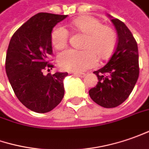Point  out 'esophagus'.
I'll return each instance as SVG.
<instances>
[{
  "mask_svg": "<svg viewBox=\"0 0 149 149\" xmlns=\"http://www.w3.org/2000/svg\"><path fill=\"white\" fill-rule=\"evenodd\" d=\"M74 75L76 77H85V73H77V72H76V73H74Z\"/></svg>",
  "mask_w": 149,
  "mask_h": 149,
  "instance_id": "1",
  "label": "esophagus"
}]
</instances>
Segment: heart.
Returning a JSON list of instances; mask_svg holds the SVG:
<instances>
[{"label":"heart","instance_id":"b5f03b06","mask_svg":"<svg viewBox=\"0 0 149 149\" xmlns=\"http://www.w3.org/2000/svg\"><path fill=\"white\" fill-rule=\"evenodd\" d=\"M72 28L86 34L82 50L67 49L58 55L59 67L71 72H82L94 67L98 58L109 57L115 49L117 40L113 29L102 25L100 20L91 16H81L72 22ZM69 37L68 29L57 25L51 33V42L54 49H62L66 47Z\"/></svg>","mask_w":149,"mask_h":149}]
</instances>
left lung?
I'll return each instance as SVG.
<instances>
[{
  "instance_id": "left-lung-1",
  "label": "left lung",
  "mask_w": 149,
  "mask_h": 149,
  "mask_svg": "<svg viewBox=\"0 0 149 149\" xmlns=\"http://www.w3.org/2000/svg\"><path fill=\"white\" fill-rule=\"evenodd\" d=\"M109 17L117 31V45L107 64L93 72L98 82L89 95L100 106L114 108L130 95L139 78V66L138 45L130 30L120 19Z\"/></svg>"
}]
</instances>
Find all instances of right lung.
Instances as JSON below:
<instances>
[{
	"instance_id": "1",
	"label": "right lung",
	"mask_w": 149,
	"mask_h": 149,
	"mask_svg": "<svg viewBox=\"0 0 149 149\" xmlns=\"http://www.w3.org/2000/svg\"><path fill=\"white\" fill-rule=\"evenodd\" d=\"M68 15L36 14L15 32L8 46L6 72L19 100L32 111L47 113L54 109L64 95L63 79L68 72L44 75L54 67L51 33ZM49 70V69H48Z\"/></svg>"
}]
</instances>
